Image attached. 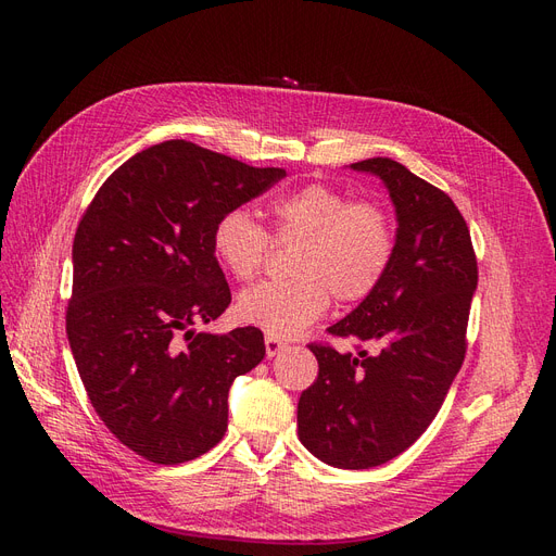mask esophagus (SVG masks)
<instances>
[{"instance_id": "34e87169", "label": "esophagus", "mask_w": 556, "mask_h": 556, "mask_svg": "<svg viewBox=\"0 0 556 556\" xmlns=\"http://www.w3.org/2000/svg\"><path fill=\"white\" fill-rule=\"evenodd\" d=\"M264 345H266V357H276V355H280L285 348H288V343H282L280 339H276V336H271V333L264 336Z\"/></svg>"}]
</instances>
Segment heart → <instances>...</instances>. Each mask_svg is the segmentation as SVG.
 Segmentation results:
<instances>
[{
    "instance_id": "obj_1",
    "label": "heart",
    "mask_w": 556,
    "mask_h": 556,
    "mask_svg": "<svg viewBox=\"0 0 556 556\" xmlns=\"http://www.w3.org/2000/svg\"><path fill=\"white\" fill-rule=\"evenodd\" d=\"M276 239L296 241L290 280H264L241 292L237 313L276 339H292L329 308L331 294L359 301L371 294L396 248L392 215L376 201H348L331 185L311 182L271 204ZM215 257L237 280H252L268 255V233L245 208H231L213 227Z\"/></svg>"
}]
</instances>
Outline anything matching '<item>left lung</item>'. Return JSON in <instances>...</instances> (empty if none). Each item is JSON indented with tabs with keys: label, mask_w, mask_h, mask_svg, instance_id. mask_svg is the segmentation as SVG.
<instances>
[{
	"label": "left lung",
	"mask_w": 556,
	"mask_h": 556,
	"mask_svg": "<svg viewBox=\"0 0 556 556\" xmlns=\"http://www.w3.org/2000/svg\"><path fill=\"white\" fill-rule=\"evenodd\" d=\"M382 180L396 213V248L378 288L331 325L378 343L359 357L311 345L317 380L296 408L299 441L333 468H374L408 450L441 410L466 355L478 262L454 201L390 157L350 164Z\"/></svg>",
	"instance_id": "left-lung-1"
}]
</instances>
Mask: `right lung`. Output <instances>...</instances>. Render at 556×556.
<instances>
[{
    "instance_id": "add662e5",
    "label": "right lung",
    "mask_w": 556,
    "mask_h": 556,
    "mask_svg": "<svg viewBox=\"0 0 556 556\" xmlns=\"http://www.w3.org/2000/svg\"><path fill=\"white\" fill-rule=\"evenodd\" d=\"M280 178L174 139L117 166L83 215L66 336L97 415L148 462L182 464L220 443L231 382L264 359L257 327H194L231 304L217 217Z\"/></svg>"
}]
</instances>
